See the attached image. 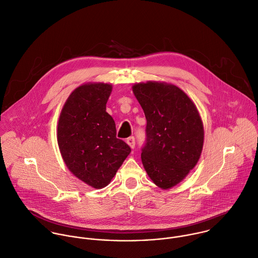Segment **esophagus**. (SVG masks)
I'll list each match as a JSON object with an SVG mask.
<instances>
[{"label": "esophagus", "mask_w": 258, "mask_h": 258, "mask_svg": "<svg viewBox=\"0 0 258 258\" xmlns=\"http://www.w3.org/2000/svg\"><path fill=\"white\" fill-rule=\"evenodd\" d=\"M126 144H127L132 149H134L135 146H136V140H135V138H134V137H130V138L126 140Z\"/></svg>", "instance_id": "esophagus-1"}]
</instances>
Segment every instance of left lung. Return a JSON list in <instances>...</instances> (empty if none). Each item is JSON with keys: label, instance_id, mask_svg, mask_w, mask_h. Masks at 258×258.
<instances>
[{"label": "left lung", "instance_id": "left-lung-1", "mask_svg": "<svg viewBox=\"0 0 258 258\" xmlns=\"http://www.w3.org/2000/svg\"><path fill=\"white\" fill-rule=\"evenodd\" d=\"M133 91L147 119L142 162L162 189L179 184L198 163L204 127L198 109L178 86L166 82L137 83Z\"/></svg>", "mask_w": 258, "mask_h": 258}]
</instances>
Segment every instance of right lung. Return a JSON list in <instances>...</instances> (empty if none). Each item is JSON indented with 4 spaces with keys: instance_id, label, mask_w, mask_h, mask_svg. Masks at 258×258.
Returning <instances> with one entry per match:
<instances>
[{
    "instance_id": "1",
    "label": "right lung",
    "mask_w": 258,
    "mask_h": 258,
    "mask_svg": "<svg viewBox=\"0 0 258 258\" xmlns=\"http://www.w3.org/2000/svg\"><path fill=\"white\" fill-rule=\"evenodd\" d=\"M112 85L85 83L67 98L58 120L57 142L69 171L95 189L107 186L131 153L116 138L113 118L106 112Z\"/></svg>"
}]
</instances>
